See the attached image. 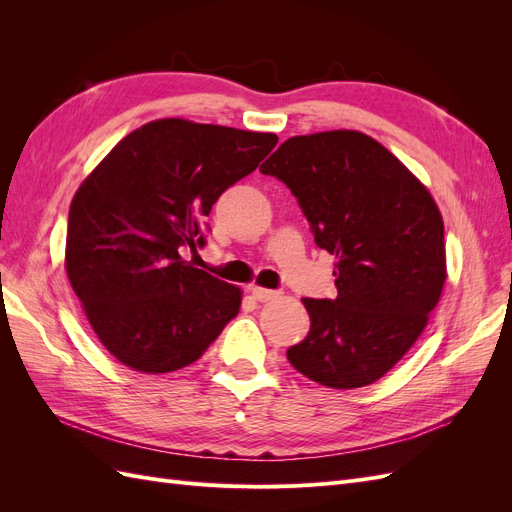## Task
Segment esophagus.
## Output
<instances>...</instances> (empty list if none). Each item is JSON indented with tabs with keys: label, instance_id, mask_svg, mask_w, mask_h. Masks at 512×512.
Returning <instances> with one entry per match:
<instances>
[{
	"label": "esophagus",
	"instance_id": "esophagus-1",
	"mask_svg": "<svg viewBox=\"0 0 512 512\" xmlns=\"http://www.w3.org/2000/svg\"><path fill=\"white\" fill-rule=\"evenodd\" d=\"M250 292H252V297H254L256 301H260V303L273 301V299L277 297V292H275V290H267V288H260V286H252V288H250Z\"/></svg>",
	"mask_w": 512,
	"mask_h": 512
}]
</instances>
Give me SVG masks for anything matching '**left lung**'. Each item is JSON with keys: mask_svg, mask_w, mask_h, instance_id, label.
I'll use <instances>...</instances> for the list:
<instances>
[{"mask_svg": "<svg viewBox=\"0 0 512 512\" xmlns=\"http://www.w3.org/2000/svg\"><path fill=\"white\" fill-rule=\"evenodd\" d=\"M288 185L320 250L337 258L335 299H303L307 337L290 365L331 389L382 378L423 333L446 282L436 200L393 153L354 130L292 136L260 166Z\"/></svg>", "mask_w": 512, "mask_h": 512, "instance_id": "8db88e82", "label": "left lung"}]
</instances>
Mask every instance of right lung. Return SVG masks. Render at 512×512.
Instances as JSON below:
<instances>
[{"label":"right lung","mask_w":512,"mask_h":512,"mask_svg":"<svg viewBox=\"0 0 512 512\" xmlns=\"http://www.w3.org/2000/svg\"><path fill=\"white\" fill-rule=\"evenodd\" d=\"M277 145L185 119L145 123L119 141L76 190L66 271L85 316L115 359L143 374L198 361L239 314L241 288L181 258L230 185Z\"/></svg>","instance_id":"add662e5"}]
</instances>
